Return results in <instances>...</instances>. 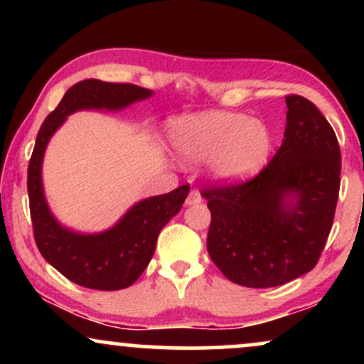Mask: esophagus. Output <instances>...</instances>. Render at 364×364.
Here are the masks:
<instances>
[{"mask_svg": "<svg viewBox=\"0 0 364 364\" xmlns=\"http://www.w3.org/2000/svg\"><path fill=\"white\" fill-rule=\"evenodd\" d=\"M200 202H202V195H200L196 190H191L190 195H188V198H186V205H196V203H200Z\"/></svg>", "mask_w": 364, "mask_h": 364, "instance_id": "esophagus-1", "label": "esophagus"}]
</instances>
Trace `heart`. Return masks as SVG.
<instances>
[{
  "label": "heart",
  "instance_id": "b5f03b06",
  "mask_svg": "<svg viewBox=\"0 0 364 364\" xmlns=\"http://www.w3.org/2000/svg\"><path fill=\"white\" fill-rule=\"evenodd\" d=\"M171 141L179 159L198 162L219 179H246L263 168L272 150V135L262 119L232 111H203L174 121Z\"/></svg>",
  "mask_w": 364,
  "mask_h": 364
}]
</instances>
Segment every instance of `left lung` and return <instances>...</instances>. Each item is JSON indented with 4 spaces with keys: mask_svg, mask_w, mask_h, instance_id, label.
<instances>
[{
    "mask_svg": "<svg viewBox=\"0 0 364 364\" xmlns=\"http://www.w3.org/2000/svg\"><path fill=\"white\" fill-rule=\"evenodd\" d=\"M286 132L272 161L246 181L214 185L207 250L231 282L275 287L318 263L336 215L341 149L311 101L286 95Z\"/></svg>",
    "mask_w": 364,
    "mask_h": 364,
    "instance_id": "8db88e82",
    "label": "left lung"
}]
</instances>
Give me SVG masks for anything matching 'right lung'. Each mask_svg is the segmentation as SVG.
<instances>
[{"label":"right lung","mask_w":364,"mask_h":364,"mask_svg":"<svg viewBox=\"0 0 364 364\" xmlns=\"http://www.w3.org/2000/svg\"><path fill=\"white\" fill-rule=\"evenodd\" d=\"M150 95L152 90L133 83L102 82L95 78L82 80L66 90L61 102L44 119L37 133L27 174L34 240L46 260L78 286L97 291H118L132 286L147 269L156 252L161 229L181 210L190 185L141 200L107 231L99 235H78L63 228L46 203L41 179L46 145L66 116L75 111H118Z\"/></svg>","instance_id":"obj_1"}]
</instances>
